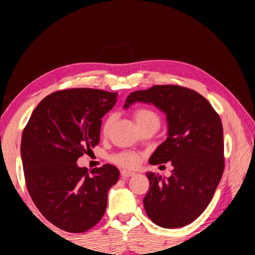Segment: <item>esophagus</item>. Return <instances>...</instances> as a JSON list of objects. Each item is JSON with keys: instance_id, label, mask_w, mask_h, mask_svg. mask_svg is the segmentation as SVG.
Masks as SVG:
<instances>
[{"instance_id": "obj_1", "label": "esophagus", "mask_w": 255, "mask_h": 255, "mask_svg": "<svg viewBox=\"0 0 255 255\" xmlns=\"http://www.w3.org/2000/svg\"><path fill=\"white\" fill-rule=\"evenodd\" d=\"M120 174H122V176H123L124 179H127V178H129V176L135 175V172L129 171V170H122V172H120Z\"/></svg>"}]
</instances>
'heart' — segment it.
Instances as JSON below:
<instances>
[{"label": "heart", "mask_w": 255, "mask_h": 255, "mask_svg": "<svg viewBox=\"0 0 255 255\" xmlns=\"http://www.w3.org/2000/svg\"><path fill=\"white\" fill-rule=\"evenodd\" d=\"M133 119H135L138 127L145 126V125H150V124H155L159 126V118L157 114H155L154 111L149 109H145V108L137 109L135 112H133ZM112 122H114V118L112 117L108 118L105 124V127H103V130L107 131L108 128L111 126ZM112 161L119 164V165L131 167V166H135L138 163V156L130 152H122L117 155H115V156L112 157Z\"/></svg>", "instance_id": "1"}]
</instances>
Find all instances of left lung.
<instances>
[{
	"mask_svg": "<svg viewBox=\"0 0 255 255\" xmlns=\"http://www.w3.org/2000/svg\"><path fill=\"white\" fill-rule=\"evenodd\" d=\"M136 102L153 105L166 116V139L148 162L152 165L171 162L173 166L169 178L146 172L149 180L143 200L146 213L163 228L188 225L204 213L222 179L221 118L201 94L179 85H155L132 92L124 109Z\"/></svg>",
	"mask_w": 255,
	"mask_h": 255,
	"instance_id": "left-lung-1",
	"label": "left lung"
}]
</instances>
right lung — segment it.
Returning a JSON list of instances; mask_svg holds the SVG:
<instances>
[{"mask_svg": "<svg viewBox=\"0 0 255 255\" xmlns=\"http://www.w3.org/2000/svg\"><path fill=\"white\" fill-rule=\"evenodd\" d=\"M118 93L63 90L46 97L25 126L21 158L29 195L44 217L63 231L83 233L105 215L108 191L119 170L106 164L88 171L77 158L100 140L101 118Z\"/></svg>", "mask_w": 255, "mask_h": 255, "instance_id": "add662e5", "label": "right lung"}]
</instances>
